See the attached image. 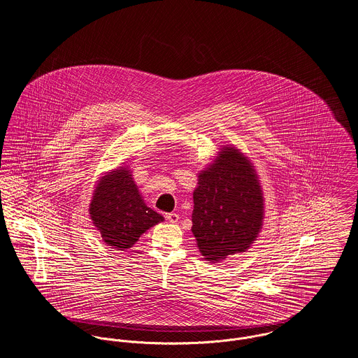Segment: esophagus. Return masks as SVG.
<instances>
[{
  "mask_svg": "<svg viewBox=\"0 0 358 358\" xmlns=\"http://www.w3.org/2000/svg\"><path fill=\"white\" fill-rule=\"evenodd\" d=\"M165 217H166V220H168V222H171V223H178V222H179V215H178V213H175V212L166 213V215H165Z\"/></svg>",
  "mask_w": 358,
  "mask_h": 358,
  "instance_id": "34e87169",
  "label": "esophagus"
}]
</instances>
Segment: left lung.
<instances>
[{
    "label": "left lung",
    "instance_id": "left-lung-1",
    "mask_svg": "<svg viewBox=\"0 0 358 358\" xmlns=\"http://www.w3.org/2000/svg\"><path fill=\"white\" fill-rule=\"evenodd\" d=\"M192 231L208 262L245 252L264 219V199L254 162L234 146H222L200 171L193 192Z\"/></svg>",
    "mask_w": 358,
    "mask_h": 358
}]
</instances>
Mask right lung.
I'll use <instances>...</instances> for the list:
<instances>
[{
	"label": "right lung",
	"mask_w": 358,
	"mask_h": 358,
	"mask_svg": "<svg viewBox=\"0 0 358 358\" xmlns=\"http://www.w3.org/2000/svg\"><path fill=\"white\" fill-rule=\"evenodd\" d=\"M90 216L104 244L117 251L134 247L145 231L164 222V217L145 203L127 165L99 178L92 193Z\"/></svg>",
	"instance_id": "obj_1"
}]
</instances>
